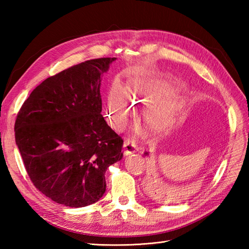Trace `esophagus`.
Wrapping results in <instances>:
<instances>
[{"label": "esophagus", "mask_w": 249, "mask_h": 249, "mask_svg": "<svg viewBox=\"0 0 249 249\" xmlns=\"http://www.w3.org/2000/svg\"><path fill=\"white\" fill-rule=\"evenodd\" d=\"M123 150H124V153L126 155L133 154V153L138 151V146H137L135 142H133V141L125 140L124 144H123Z\"/></svg>", "instance_id": "34e87169"}]
</instances>
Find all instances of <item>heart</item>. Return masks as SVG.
Returning <instances> with one entry per match:
<instances>
[{"mask_svg":"<svg viewBox=\"0 0 249 249\" xmlns=\"http://www.w3.org/2000/svg\"><path fill=\"white\" fill-rule=\"evenodd\" d=\"M151 95L143 88L129 83L126 89L115 86L108 94L106 103V116L115 129H123L133 113V104L136 100L150 99ZM184 105L176 95H170L157 102L147 104L143 109V119L152 130L160 131L171 126L183 111Z\"/></svg>","mask_w":249,"mask_h":249,"instance_id":"1","label":"heart"}]
</instances>
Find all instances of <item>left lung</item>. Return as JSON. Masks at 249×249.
<instances>
[{
	"label": "left lung",
	"instance_id": "1",
	"mask_svg": "<svg viewBox=\"0 0 249 249\" xmlns=\"http://www.w3.org/2000/svg\"><path fill=\"white\" fill-rule=\"evenodd\" d=\"M145 154H147V153H145ZM150 192L152 193V194H154V195H161V193L160 194V192H158V194H157V192H156V189L155 188H153V187H150Z\"/></svg>",
	"mask_w": 249,
	"mask_h": 249
}]
</instances>
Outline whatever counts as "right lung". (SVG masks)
Wrapping results in <instances>:
<instances>
[{
    "mask_svg": "<svg viewBox=\"0 0 249 249\" xmlns=\"http://www.w3.org/2000/svg\"><path fill=\"white\" fill-rule=\"evenodd\" d=\"M114 60H89L47 78L17 114L16 143L28 176L59 204L96 202L106 192V170L123 157V139L100 113V76Z\"/></svg>",
    "mask_w": 249,
    "mask_h": 249,
    "instance_id": "add662e5",
    "label": "right lung"
}]
</instances>
